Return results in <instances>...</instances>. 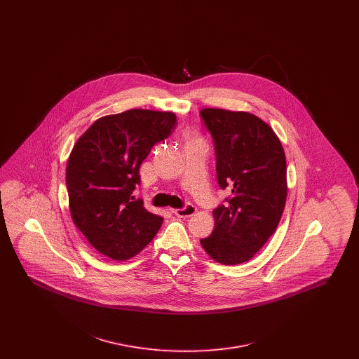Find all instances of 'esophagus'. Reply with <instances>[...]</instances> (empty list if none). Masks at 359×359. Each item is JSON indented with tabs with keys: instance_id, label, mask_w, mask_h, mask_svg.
Returning <instances> with one entry per match:
<instances>
[{
	"instance_id": "34e87169",
	"label": "esophagus",
	"mask_w": 359,
	"mask_h": 359,
	"mask_svg": "<svg viewBox=\"0 0 359 359\" xmlns=\"http://www.w3.org/2000/svg\"><path fill=\"white\" fill-rule=\"evenodd\" d=\"M171 212L180 218H188L196 212V208H195V205H187L183 208H171Z\"/></svg>"
}]
</instances>
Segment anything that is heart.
Wrapping results in <instances>:
<instances>
[{
    "label": "heart",
    "instance_id": "b5f03b06",
    "mask_svg": "<svg viewBox=\"0 0 359 359\" xmlns=\"http://www.w3.org/2000/svg\"><path fill=\"white\" fill-rule=\"evenodd\" d=\"M189 141H195V138H194V137L191 136V137H189Z\"/></svg>",
    "mask_w": 359,
    "mask_h": 359
}]
</instances>
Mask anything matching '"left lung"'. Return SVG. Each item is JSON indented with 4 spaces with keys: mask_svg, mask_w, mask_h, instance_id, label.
<instances>
[{
    "mask_svg": "<svg viewBox=\"0 0 359 359\" xmlns=\"http://www.w3.org/2000/svg\"><path fill=\"white\" fill-rule=\"evenodd\" d=\"M214 140L217 179L230 196L214 211V230L201 239L205 253L224 265L253 258L272 237L287 201V161L273 129L255 114L202 109Z\"/></svg>",
    "mask_w": 359,
    "mask_h": 359,
    "instance_id": "1",
    "label": "left lung"
}]
</instances>
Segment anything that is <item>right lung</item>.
<instances>
[{"mask_svg": "<svg viewBox=\"0 0 359 359\" xmlns=\"http://www.w3.org/2000/svg\"><path fill=\"white\" fill-rule=\"evenodd\" d=\"M176 125L171 111L132 109L95 121L74 145L66 170L71 218L103 256L129 259L161 227L163 218L132 194L141 163Z\"/></svg>", "mask_w": 359, "mask_h": 359, "instance_id": "right-lung-1", "label": "right lung"}]
</instances>
